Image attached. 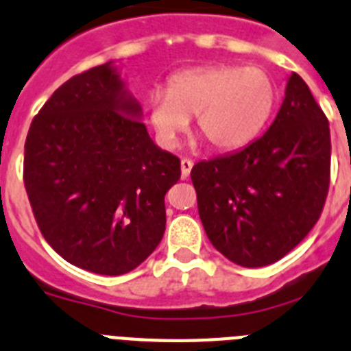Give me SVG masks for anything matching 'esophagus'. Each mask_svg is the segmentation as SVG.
Returning <instances> with one entry per match:
<instances>
[{"label": "esophagus", "instance_id": "34e87169", "mask_svg": "<svg viewBox=\"0 0 351 351\" xmlns=\"http://www.w3.org/2000/svg\"><path fill=\"white\" fill-rule=\"evenodd\" d=\"M182 178H189L191 176V171H192V166H194V162H192L191 159H182Z\"/></svg>", "mask_w": 351, "mask_h": 351}]
</instances>
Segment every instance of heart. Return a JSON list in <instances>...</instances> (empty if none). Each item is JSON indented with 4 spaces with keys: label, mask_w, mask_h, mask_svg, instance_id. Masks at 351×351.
I'll list each match as a JSON object with an SVG mask.
<instances>
[{
    "label": "heart",
    "mask_w": 351,
    "mask_h": 351,
    "mask_svg": "<svg viewBox=\"0 0 351 351\" xmlns=\"http://www.w3.org/2000/svg\"><path fill=\"white\" fill-rule=\"evenodd\" d=\"M276 89L258 68L203 66L169 78L148 97V121L164 147H175L195 115V131L217 152L250 143L273 112Z\"/></svg>",
    "instance_id": "b5f03b06"
}]
</instances>
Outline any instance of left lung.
I'll use <instances>...</instances> for the list:
<instances>
[{
  "mask_svg": "<svg viewBox=\"0 0 351 351\" xmlns=\"http://www.w3.org/2000/svg\"><path fill=\"white\" fill-rule=\"evenodd\" d=\"M211 245L243 267L273 264L313 229L330 182V131L306 82L292 73L282 108L258 140L191 171Z\"/></svg>",
  "mask_w": 351,
  "mask_h": 351,
  "instance_id": "1",
  "label": "left lung"
}]
</instances>
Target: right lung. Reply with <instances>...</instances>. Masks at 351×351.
Returning a JSON list of instances; mask_svg holds the SVG:
<instances>
[{
    "label": "right lung",
    "mask_w": 351,
    "mask_h": 351,
    "mask_svg": "<svg viewBox=\"0 0 351 351\" xmlns=\"http://www.w3.org/2000/svg\"><path fill=\"white\" fill-rule=\"evenodd\" d=\"M110 62L69 78L31 122L24 187L38 229L73 266L119 276L166 229L164 195L180 159L150 140Z\"/></svg>",
    "instance_id": "add662e5"
}]
</instances>
